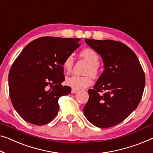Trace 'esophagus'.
<instances>
[{"label":"esophagus","mask_w":153,"mask_h":153,"mask_svg":"<svg viewBox=\"0 0 153 153\" xmlns=\"http://www.w3.org/2000/svg\"><path fill=\"white\" fill-rule=\"evenodd\" d=\"M77 91H78L76 90V89H74V88H73V89L71 90V93H73V94H74V93H76Z\"/></svg>","instance_id":"1"}]
</instances>
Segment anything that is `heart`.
<instances>
[{"label": "heart", "mask_w": 153, "mask_h": 153, "mask_svg": "<svg viewBox=\"0 0 153 153\" xmlns=\"http://www.w3.org/2000/svg\"><path fill=\"white\" fill-rule=\"evenodd\" d=\"M80 56L89 63L87 71H86L88 74H90L93 76H97L99 72V56L97 52L92 49L87 48V49H83L80 52ZM74 63V55H68L64 60L63 68L66 71L70 72L72 69ZM92 82V78L90 76H80L73 75L66 79V84L76 90H81L88 87L91 85Z\"/></svg>", "instance_id": "b5f03b06"}]
</instances>
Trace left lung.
Wrapping results in <instances>:
<instances>
[{"instance_id": "left-lung-1", "label": "left lung", "mask_w": 153, "mask_h": 153, "mask_svg": "<svg viewBox=\"0 0 153 153\" xmlns=\"http://www.w3.org/2000/svg\"><path fill=\"white\" fill-rule=\"evenodd\" d=\"M100 55L104 71L84 107V114L98 128H109L123 122L137 108L145 86V75L135 53L122 42L86 39ZM104 91L102 95L99 92Z\"/></svg>"}]
</instances>
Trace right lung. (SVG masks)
Returning <instances> with one entry per match:
<instances>
[{
  "label": "right lung",
  "mask_w": 153,
  "mask_h": 153,
  "mask_svg": "<svg viewBox=\"0 0 153 153\" xmlns=\"http://www.w3.org/2000/svg\"><path fill=\"white\" fill-rule=\"evenodd\" d=\"M79 40L41 37L29 42L16 59L9 74V90L15 110L26 122L40 126L56 116L58 99L71 91L61 84L64 60L79 47Z\"/></svg>",
  "instance_id": "add662e5"
}]
</instances>
